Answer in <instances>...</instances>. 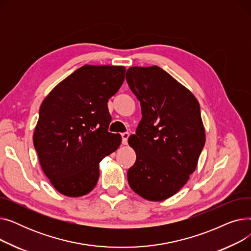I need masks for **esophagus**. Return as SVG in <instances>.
<instances>
[{
	"label": "esophagus",
	"mask_w": 251,
	"mask_h": 251,
	"mask_svg": "<svg viewBox=\"0 0 251 251\" xmlns=\"http://www.w3.org/2000/svg\"><path fill=\"white\" fill-rule=\"evenodd\" d=\"M121 136H122V143H123V144H127V142H128V137H129V133H128V132H124V133L121 134Z\"/></svg>",
	"instance_id": "obj_1"
}]
</instances>
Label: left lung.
Segmentation results:
<instances>
[{"label":"left lung","mask_w":251,"mask_h":251,"mask_svg":"<svg viewBox=\"0 0 251 251\" xmlns=\"http://www.w3.org/2000/svg\"><path fill=\"white\" fill-rule=\"evenodd\" d=\"M126 81L142 114L135 134L128 139L136 152L128 183L143 199L164 201L185 185L204 147L200 103L155 65L129 68Z\"/></svg>","instance_id":"obj_1"}]
</instances>
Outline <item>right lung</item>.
Listing matches in <instances>:
<instances>
[{
  "instance_id": "1",
  "label": "right lung",
  "mask_w": 251,
  "mask_h": 251,
  "mask_svg": "<svg viewBox=\"0 0 251 251\" xmlns=\"http://www.w3.org/2000/svg\"><path fill=\"white\" fill-rule=\"evenodd\" d=\"M123 66L84 65L43 101L33 144L46 176L60 193L77 197L95 188L100 162L121 135L109 132L108 100L121 87Z\"/></svg>"
}]
</instances>
